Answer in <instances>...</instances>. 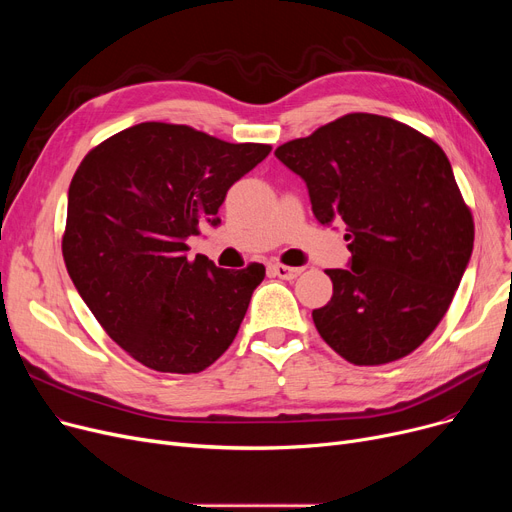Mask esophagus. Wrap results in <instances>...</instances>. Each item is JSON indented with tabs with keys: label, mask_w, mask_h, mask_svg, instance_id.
Segmentation results:
<instances>
[{
	"label": "esophagus",
	"mask_w": 512,
	"mask_h": 512,
	"mask_svg": "<svg viewBox=\"0 0 512 512\" xmlns=\"http://www.w3.org/2000/svg\"><path fill=\"white\" fill-rule=\"evenodd\" d=\"M272 272L282 280H294L297 276H301L303 267H290V265H284V263H274Z\"/></svg>",
	"instance_id": "34e87169"
}]
</instances>
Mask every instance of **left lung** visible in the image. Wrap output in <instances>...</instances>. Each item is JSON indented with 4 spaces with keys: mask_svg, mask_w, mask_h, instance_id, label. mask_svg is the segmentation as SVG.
<instances>
[{
    "mask_svg": "<svg viewBox=\"0 0 512 512\" xmlns=\"http://www.w3.org/2000/svg\"><path fill=\"white\" fill-rule=\"evenodd\" d=\"M276 157L309 188L315 218L346 224L351 267L326 270L334 294L313 309L330 348L353 365L411 355L446 315L475 224L442 147L378 114H346Z\"/></svg>",
    "mask_w": 512,
    "mask_h": 512,
    "instance_id": "1",
    "label": "left lung"
}]
</instances>
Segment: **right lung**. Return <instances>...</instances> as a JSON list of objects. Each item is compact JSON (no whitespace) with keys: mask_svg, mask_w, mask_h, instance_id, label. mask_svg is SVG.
I'll list each match as a JSON object with an SVG mask.
<instances>
[{"mask_svg":"<svg viewBox=\"0 0 512 512\" xmlns=\"http://www.w3.org/2000/svg\"><path fill=\"white\" fill-rule=\"evenodd\" d=\"M272 145L226 143L186 124L143 122L93 147L70 182L66 270L118 346L161 373L218 361L245 319L261 263L188 259L186 238L218 224L228 188Z\"/></svg>","mask_w":512,"mask_h":512,"instance_id":"obj_1","label":"right lung"}]
</instances>
